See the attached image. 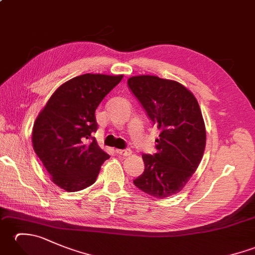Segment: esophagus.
Here are the masks:
<instances>
[{"mask_svg": "<svg viewBox=\"0 0 255 255\" xmlns=\"http://www.w3.org/2000/svg\"><path fill=\"white\" fill-rule=\"evenodd\" d=\"M116 153L119 155H124V156H127V155H130L131 154V151L129 149H116Z\"/></svg>", "mask_w": 255, "mask_h": 255, "instance_id": "34e87169", "label": "esophagus"}]
</instances>
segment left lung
<instances>
[{
  "label": "left lung",
  "instance_id": "8db88e82",
  "mask_svg": "<svg viewBox=\"0 0 255 255\" xmlns=\"http://www.w3.org/2000/svg\"><path fill=\"white\" fill-rule=\"evenodd\" d=\"M128 86L160 129L156 153L142 154L144 171L133 184L156 198L182 191L202 161L206 130L197 100L176 81L155 75L128 79Z\"/></svg>",
  "mask_w": 255,
  "mask_h": 255
}]
</instances>
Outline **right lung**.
I'll return each mask as SVG.
<instances>
[{
  "label": "right lung",
  "mask_w": 255,
  "mask_h": 255,
  "mask_svg": "<svg viewBox=\"0 0 255 255\" xmlns=\"http://www.w3.org/2000/svg\"><path fill=\"white\" fill-rule=\"evenodd\" d=\"M124 75L86 73L67 81L37 116L31 141L52 182L67 192L89 187L110 158L92 132L95 111Z\"/></svg>",
  "instance_id": "add662e5"
}]
</instances>
